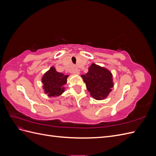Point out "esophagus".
Segmentation results:
<instances>
[{
	"instance_id": "obj_1",
	"label": "esophagus",
	"mask_w": 156,
	"mask_h": 156,
	"mask_svg": "<svg viewBox=\"0 0 156 156\" xmlns=\"http://www.w3.org/2000/svg\"><path fill=\"white\" fill-rule=\"evenodd\" d=\"M73 73H75V74H77V75H79L80 73V70L77 68H75L73 70Z\"/></svg>"
}]
</instances>
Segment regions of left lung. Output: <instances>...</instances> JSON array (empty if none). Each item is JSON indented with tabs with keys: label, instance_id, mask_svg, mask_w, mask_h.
I'll use <instances>...</instances> for the list:
<instances>
[{
	"label": "left lung",
	"instance_id": "1",
	"mask_svg": "<svg viewBox=\"0 0 156 156\" xmlns=\"http://www.w3.org/2000/svg\"><path fill=\"white\" fill-rule=\"evenodd\" d=\"M81 77L86 84L88 91L96 100L105 98L113 87L112 75L108 69L95 64L88 68V72Z\"/></svg>",
	"mask_w": 156,
	"mask_h": 156
}]
</instances>
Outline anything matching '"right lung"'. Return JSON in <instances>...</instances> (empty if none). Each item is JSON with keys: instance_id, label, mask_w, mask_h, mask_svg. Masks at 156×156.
I'll return each mask as SVG.
<instances>
[{"instance_id": "1", "label": "right lung", "mask_w": 156, "mask_h": 156, "mask_svg": "<svg viewBox=\"0 0 156 156\" xmlns=\"http://www.w3.org/2000/svg\"><path fill=\"white\" fill-rule=\"evenodd\" d=\"M68 77V75L57 72L54 67H51L42 77L45 92L49 97L61 95L64 91V85L66 84Z\"/></svg>"}]
</instances>
